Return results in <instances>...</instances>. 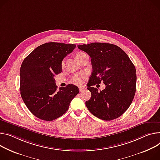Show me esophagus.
Returning a JSON list of instances; mask_svg holds the SVG:
<instances>
[{
	"mask_svg": "<svg viewBox=\"0 0 160 160\" xmlns=\"http://www.w3.org/2000/svg\"><path fill=\"white\" fill-rule=\"evenodd\" d=\"M85 90V88H83V87H80V88H79V91L80 92H83Z\"/></svg>",
	"mask_w": 160,
	"mask_h": 160,
	"instance_id": "1",
	"label": "esophagus"
}]
</instances>
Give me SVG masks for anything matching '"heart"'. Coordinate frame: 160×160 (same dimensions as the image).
<instances>
[{
	"mask_svg": "<svg viewBox=\"0 0 160 160\" xmlns=\"http://www.w3.org/2000/svg\"><path fill=\"white\" fill-rule=\"evenodd\" d=\"M83 53V52H79L76 55V57L80 55L81 54ZM64 64V62H62V65ZM85 78V74L84 73H79V74H77V75H75L73 77H72L71 80H72V83H74L75 84H77V85H82L83 83V79Z\"/></svg>",
	"mask_w": 160,
	"mask_h": 160,
	"instance_id": "1",
	"label": "heart"
}]
</instances>
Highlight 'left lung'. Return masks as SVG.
<instances>
[{"instance_id":"left-lung-1","label":"left lung","mask_w":160,"mask_h":160,"mask_svg":"<svg viewBox=\"0 0 160 160\" xmlns=\"http://www.w3.org/2000/svg\"><path fill=\"white\" fill-rule=\"evenodd\" d=\"M91 58L92 71L88 88L91 98L85 105L98 118L111 121L122 115L132 104L136 92L134 64L120 47L110 43L92 42L78 45ZM103 81L100 92L91 86Z\"/></svg>"}]
</instances>
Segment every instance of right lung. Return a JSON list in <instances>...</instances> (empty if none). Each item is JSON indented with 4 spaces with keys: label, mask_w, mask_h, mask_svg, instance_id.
<instances>
[{
    "label": "right lung",
    "mask_w": 160,
    "mask_h": 160,
    "mask_svg": "<svg viewBox=\"0 0 160 160\" xmlns=\"http://www.w3.org/2000/svg\"><path fill=\"white\" fill-rule=\"evenodd\" d=\"M76 45L50 42L35 48L23 60L20 90L23 102L36 118L51 121L68 110L78 93V87L69 84L57 90L54 77L62 72V61Z\"/></svg>",
    "instance_id": "1"
}]
</instances>
